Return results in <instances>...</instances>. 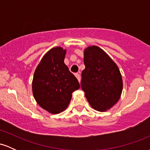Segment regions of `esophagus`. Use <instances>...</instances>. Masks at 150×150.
<instances>
[{"label":"esophagus","instance_id":"1","mask_svg":"<svg viewBox=\"0 0 150 150\" xmlns=\"http://www.w3.org/2000/svg\"><path fill=\"white\" fill-rule=\"evenodd\" d=\"M75 77H76V78L77 79V80L79 81V82H80V75L79 73H75Z\"/></svg>","mask_w":150,"mask_h":150}]
</instances>
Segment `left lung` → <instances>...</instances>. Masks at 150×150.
<instances>
[{"instance_id": "obj_1", "label": "left lung", "mask_w": 150, "mask_h": 150, "mask_svg": "<svg viewBox=\"0 0 150 150\" xmlns=\"http://www.w3.org/2000/svg\"><path fill=\"white\" fill-rule=\"evenodd\" d=\"M85 68L81 87L90 106L99 111L110 109L119 100L123 90L120 70L107 53L97 46L84 51Z\"/></svg>"}]
</instances>
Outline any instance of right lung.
I'll return each instance as SVG.
<instances>
[{
    "mask_svg": "<svg viewBox=\"0 0 150 150\" xmlns=\"http://www.w3.org/2000/svg\"><path fill=\"white\" fill-rule=\"evenodd\" d=\"M66 50L54 47L43 56L34 71L32 92L37 104L52 114L66 109L80 84L64 63Z\"/></svg>",
    "mask_w": 150,
    "mask_h": 150,
    "instance_id": "right-lung-1",
    "label": "right lung"
}]
</instances>
